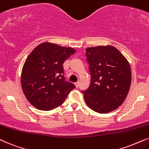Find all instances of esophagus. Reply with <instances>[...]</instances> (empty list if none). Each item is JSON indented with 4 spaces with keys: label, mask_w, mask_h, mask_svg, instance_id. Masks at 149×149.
Instances as JSON below:
<instances>
[{
    "label": "esophagus",
    "mask_w": 149,
    "mask_h": 149,
    "mask_svg": "<svg viewBox=\"0 0 149 149\" xmlns=\"http://www.w3.org/2000/svg\"><path fill=\"white\" fill-rule=\"evenodd\" d=\"M75 86H76L77 88H78V87L79 86V82H77L75 83Z\"/></svg>",
    "instance_id": "1"
}]
</instances>
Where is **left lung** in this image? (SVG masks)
I'll return each mask as SVG.
<instances>
[{
  "label": "left lung",
  "mask_w": 149,
  "mask_h": 149,
  "mask_svg": "<svg viewBox=\"0 0 149 149\" xmlns=\"http://www.w3.org/2000/svg\"><path fill=\"white\" fill-rule=\"evenodd\" d=\"M85 56L91 77L90 86L82 91L85 102L101 114L116 110L130 91V63L118 49L110 45L87 47Z\"/></svg>",
  "instance_id": "obj_1"
}]
</instances>
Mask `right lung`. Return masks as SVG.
Listing matches in <instances>:
<instances>
[{
	"mask_svg": "<svg viewBox=\"0 0 149 149\" xmlns=\"http://www.w3.org/2000/svg\"><path fill=\"white\" fill-rule=\"evenodd\" d=\"M75 52L72 47L49 42L41 43L31 52L23 65L21 84L26 98L33 106L48 111L65 102L76 86L65 81L63 65Z\"/></svg>",
	"mask_w": 149,
	"mask_h": 149,
	"instance_id": "1",
	"label": "right lung"
}]
</instances>
